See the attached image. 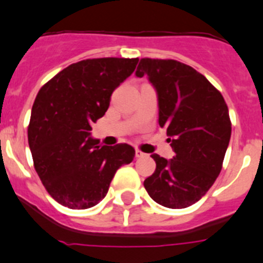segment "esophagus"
Returning <instances> with one entry per match:
<instances>
[{
    "instance_id": "obj_1",
    "label": "esophagus",
    "mask_w": 263,
    "mask_h": 263,
    "mask_svg": "<svg viewBox=\"0 0 263 263\" xmlns=\"http://www.w3.org/2000/svg\"><path fill=\"white\" fill-rule=\"evenodd\" d=\"M144 156H145V153H143L142 151H139V149H135V157L140 158V157H144Z\"/></svg>"
}]
</instances>
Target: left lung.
Instances as JSON below:
<instances>
[{"mask_svg": "<svg viewBox=\"0 0 263 263\" xmlns=\"http://www.w3.org/2000/svg\"><path fill=\"white\" fill-rule=\"evenodd\" d=\"M135 75L157 93L158 124L167 133L171 160L153 153L156 170L144 180L151 198L167 209L198 202L219 176L231 135L221 93L193 67L175 60L142 59Z\"/></svg>", "mask_w": 263, "mask_h": 263, "instance_id": "8db88e82", "label": "left lung"}]
</instances>
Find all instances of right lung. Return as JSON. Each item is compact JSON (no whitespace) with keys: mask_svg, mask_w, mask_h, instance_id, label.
<instances>
[{"mask_svg":"<svg viewBox=\"0 0 263 263\" xmlns=\"http://www.w3.org/2000/svg\"><path fill=\"white\" fill-rule=\"evenodd\" d=\"M138 61L118 57L83 60L54 75L38 92L28 142L44 188L62 206L85 210L100 203L118 168L134 158L132 145H100L90 130Z\"/></svg>","mask_w":263,"mask_h":263,"instance_id":"obj_1","label":"right lung"}]
</instances>
